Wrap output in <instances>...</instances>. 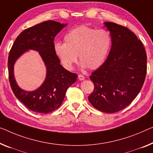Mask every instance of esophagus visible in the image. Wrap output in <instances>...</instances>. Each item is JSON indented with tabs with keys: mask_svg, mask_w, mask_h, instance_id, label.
Here are the masks:
<instances>
[{
	"mask_svg": "<svg viewBox=\"0 0 153 153\" xmlns=\"http://www.w3.org/2000/svg\"><path fill=\"white\" fill-rule=\"evenodd\" d=\"M84 78H85V77H84V76H82V75H79L78 76V79H79V80H81V81L84 80Z\"/></svg>",
	"mask_w": 153,
	"mask_h": 153,
	"instance_id": "esophagus-1",
	"label": "esophagus"
}]
</instances>
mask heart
I'll use <instances>...</instances> for the list:
<instances>
[{"label":"heart","mask_w":153,"mask_h":153,"mask_svg":"<svg viewBox=\"0 0 153 153\" xmlns=\"http://www.w3.org/2000/svg\"><path fill=\"white\" fill-rule=\"evenodd\" d=\"M65 43L57 42L54 51L65 69L71 70L78 55L82 68L98 69L110 51L112 39L108 31L81 25L66 34Z\"/></svg>","instance_id":"b5f03b06"}]
</instances>
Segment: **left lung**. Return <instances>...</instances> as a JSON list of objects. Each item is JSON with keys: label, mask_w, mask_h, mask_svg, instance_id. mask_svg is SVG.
Here are the masks:
<instances>
[{"label": "left lung", "mask_w": 153, "mask_h": 153, "mask_svg": "<svg viewBox=\"0 0 153 153\" xmlns=\"http://www.w3.org/2000/svg\"><path fill=\"white\" fill-rule=\"evenodd\" d=\"M112 45L108 58L90 76L94 90L88 97L100 111L113 113L128 106L142 89L147 69V56L135 34L120 25L104 22Z\"/></svg>", "instance_id": "8db88e82"}]
</instances>
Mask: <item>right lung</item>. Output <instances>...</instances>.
<instances>
[{
	"label": "right lung",
	"instance_id": "1",
	"mask_svg": "<svg viewBox=\"0 0 153 153\" xmlns=\"http://www.w3.org/2000/svg\"><path fill=\"white\" fill-rule=\"evenodd\" d=\"M67 24L47 20L25 29L19 34L9 53L8 71L15 96L29 110L49 113L62 104L67 88L76 82L77 74L65 69L54 51V38ZM29 50L39 51L47 69L46 77L37 90H22L15 79L13 67L16 60Z\"/></svg>",
	"mask_w": 153,
	"mask_h": 153
}]
</instances>
